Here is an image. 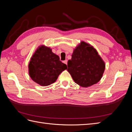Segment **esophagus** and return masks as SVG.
I'll use <instances>...</instances> for the list:
<instances>
[{"label": "esophagus", "instance_id": "34e87169", "mask_svg": "<svg viewBox=\"0 0 132 132\" xmlns=\"http://www.w3.org/2000/svg\"><path fill=\"white\" fill-rule=\"evenodd\" d=\"M63 62H64V63H65V64H67V62H68V61H67V60H65V61H64Z\"/></svg>", "mask_w": 132, "mask_h": 132}]
</instances>
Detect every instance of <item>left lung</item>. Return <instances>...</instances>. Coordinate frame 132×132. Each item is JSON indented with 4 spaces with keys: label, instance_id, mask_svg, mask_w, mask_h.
<instances>
[{
    "label": "left lung",
    "instance_id": "left-lung-1",
    "mask_svg": "<svg viewBox=\"0 0 132 132\" xmlns=\"http://www.w3.org/2000/svg\"><path fill=\"white\" fill-rule=\"evenodd\" d=\"M67 70L76 84L87 87L100 80L105 63L95 48L90 44L80 42L68 62Z\"/></svg>",
    "mask_w": 132,
    "mask_h": 132
}]
</instances>
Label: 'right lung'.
<instances>
[{"label":"right lung","mask_w":132,"mask_h":132,"mask_svg":"<svg viewBox=\"0 0 132 132\" xmlns=\"http://www.w3.org/2000/svg\"><path fill=\"white\" fill-rule=\"evenodd\" d=\"M67 69L58 55L50 47L39 46L31 58L29 74L34 81L42 86H48L57 80L59 74Z\"/></svg>","instance_id":"add662e5"}]
</instances>
